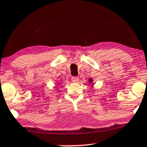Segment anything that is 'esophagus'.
Returning a JSON list of instances; mask_svg holds the SVG:
<instances>
[{
    "label": "esophagus",
    "instance_id": "34e87169",
    "mask_svg": "<svg viewBox=\"0 0 147 147\" xmlns=\"http://www.w3.org/2000/svg\"><path fill=\"white\" fill-rule=\"evenodd\" d=\"M79 77H72L71 80L72 82H78L79 81Z\"/></svg>",
    "mask_w": 147,
    "mask_h": 147
}]
</instances>
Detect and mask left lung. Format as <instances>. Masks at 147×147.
<instances>
[{
  "label": "left lung",
  "mask_w": 147,
  "mask_h": 147,
  "mask_svg": "<svg viewBox=\"0 0 147 147\" xmlns=\"http://www.w3.org/2000/svg\"><path fill=\"white\" fill-rule=\"evenodd\" d=\"M92 81H93V79H90V80H89V82H90V83H92Z\"/></svg>",
  "instance_id": "left-lung-1"
}]
</instances>
